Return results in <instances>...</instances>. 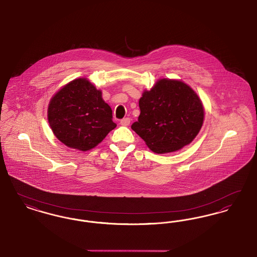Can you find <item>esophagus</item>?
Masks as SVG:
<instances>
[{
    "instance_id": "1",
    "label": "esophagus",
    "mask_w": 257,
    "mask_h": 257,
    "mask_svg": "<svg viewBox=\"0 0 257 257\" xmlns=\"http://www.w3.org/2000/svg\"><path fill=\"white\" fill-rule=\"evenodd\" d=\"M130 118L129 117H125V118H123L120 120V124L122 125V126H128L129 124H130Z\"/></svg>"
}]
</instances>
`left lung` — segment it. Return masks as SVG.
Returning a JSON list of instances; mask_svg holds the SVG:
<instances>
[{"mask_svg":"<svg viewBox=\"0 0 257 257\" xmlns=\"http://www.w3.org/2000/svg\"><path fill=\"white\" fill-rule=\"evenodd\" d=\"M141 113L131 128L158 154L190 145L204 120V108L196 91L181 80L160 79L140 98Z\"/></svg>","mask_w":257,"mask_h":257,"instance_id":"obj_1","label":"left lung"}]
</instances>
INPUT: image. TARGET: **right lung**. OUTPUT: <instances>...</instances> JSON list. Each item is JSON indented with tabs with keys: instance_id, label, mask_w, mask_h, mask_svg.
<instances>
[{
	"instance_id": "obj_1",
	"label": "right lung",
	"mask_w": 257,
	"mask_h": 257,
	"mask_svg": "<svg viewBox=\"0 0 257 257\" xmlns=\"http://www.w3.org/2000/svg\"><path fill=\"white\" fill-rule=\"evenodd\" d=\"M47 116L56 138L80 151L94 148L116 126L102 91L86 78L75 79L58 90L50 100Z\"/></svg>"
}]
</instances>
